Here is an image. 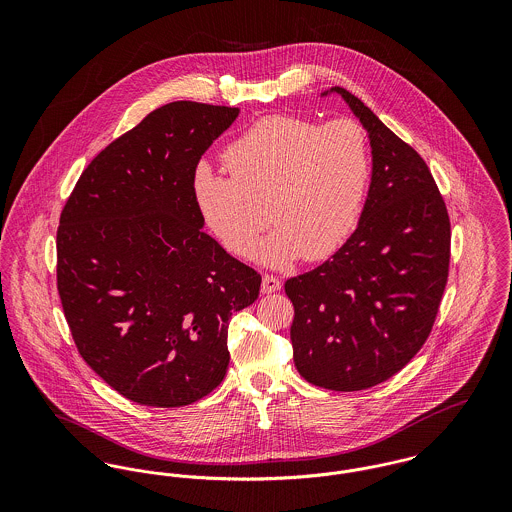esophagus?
Listing matches in <instances>:
<instances>
[{
	"mask_svg": "<svg viewBox=\"0 0 512 512\" xmlns=\"http://www.w3.org/2000/svg\"><path fill=\"white\" fill-rule=\"evenodd\" d=\"M282 288V282L276 276H264L262 278V293L278 292Z\"/></svg>",
	"mask_w": 512,
	"mask_h": 512,
	"instance_id": "obj_1",
	"label": "esophagus"
}]
</instances>
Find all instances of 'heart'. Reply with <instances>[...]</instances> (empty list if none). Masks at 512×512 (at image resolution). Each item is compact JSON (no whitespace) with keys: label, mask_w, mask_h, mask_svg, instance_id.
<instances>
[{"label":"heart","mask_w":512,"mask_h":512,"mask_svg":"<svg viewBox=\"0 0 512 512\" xmlns=\"http://www.w3.org/2000/svg\"><path fill=\"white\" fill-rule=\"evenodd\" d=\"M224 163L230 175L199 163L191 193L207 228L236 256L248 254L268 224L264 203L278 226L252 258L272 268L333 254L363 213L370 155L353 120L317 126L288 114L266 116L226 147Z\"/></svg>","instance_id":"obj_1"}]
</instances>
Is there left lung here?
I'll return each instance as SVG.
<instances>
[{"label": "left lung", "mask_w": 512, "mask_h": 512, "mask_svg": "<svg viewBox=\"0 0 512 512\" xmlns=\"http://www.w3.org/2000/svg\"><path fill=\"white\" fill-rule=\"evenodd\" d=\"M366 130L372 173L349 240L315 270L290 278L293 363L311 384L353 392L394 376L426 343L449 266V217L416 149L345 88Z\"/></svg>", "instance_id": "1"}]
</instances>
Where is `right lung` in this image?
Segmentation results:
<instances>
[{
	"label": "right lung",
	"mask_w": 512,
	"mask_h": 512,
	"mask_svg": "<svg viewBox=\"0 0 512 512\" xmlns=\"http://www.w3.org/2000/svg\"><path fill=\"white\" fill-rule=\"evenodd\" d=\"M240 114L169 102L82 171L57 232V286L78 353L132 402L177 408L222 382L232 313L262 278L203 232L191 179Z\"/></svg>",
	"instance_id": "1"
}]
</instances>
